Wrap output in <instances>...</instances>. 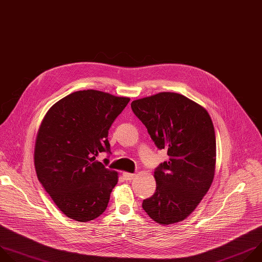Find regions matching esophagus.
I'll list each match as a JSON object with an SVG mask.
<instances>
[{
    "instance_id": "34e87169",
    "label": "esophagus",
    "mask_w": 262,
    "mask_h": 262,
    "mask_svg": "<svg viewBox=\"0 0 262 262\" xmlns=\"http://www.w3.org/2000/svg\"><path fill=\"white\" fill-rule=\"evenodd\" d=\"M123 178L126 180V181H131L135 178V174L134 173H129V172H123Z\"/></svg>"
}]
</instances>
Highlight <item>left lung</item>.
<instances>
[{"instance_id": "left-lung-1", "label": "left lung", "mask_w": 262, "mask_h": 262, "mask_svg": "<svg viewBox=\"0 0 262 262\" xmlns=\"http://www.w3.org/2000/svg\"><path fill=\"white\" fill-rule=\"evenodd\" d=\"M159 149L169 156L155 169L156 192L142 201L155 222L185 220L210 189L216 167V136L208 113L187 97L163 92L131 103Z\"/></svg>"}]
</instances>
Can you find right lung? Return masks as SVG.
<instances>
[{
    "instance_id": "right-lung-1",
    "label": "right lung",
    "mask_w": 262,
    "mask_h": 262,
    "mask_svg": "<svg viewBox=\"0 0 262 262\" xmlns=\"http://www.w3.org/2000/svg\"><path fill=\"white\" fill-rule=\"evenodd\" d=\"M130 99L96 90L74 92L52 105L38 130L39 182L67 217L88 222L106 210L118 172L97 160L110 152L108 130Z\"/></svg>"
}]
</instances>
